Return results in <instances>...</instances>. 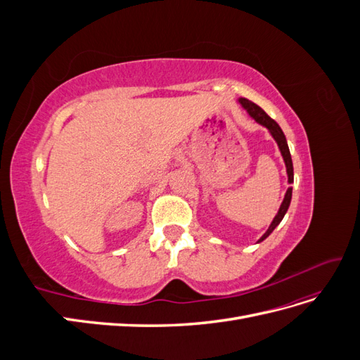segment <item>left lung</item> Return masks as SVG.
Wrapping results in <instances>:
<instances>
[{
	"mask_svg": "<svg viewBox=\"0 0 360 360\" xmlns=\"http://www.w3.org/2000/svg\"><path fill=\"white\" fill-rule=\"evenodd\" d=\"M238 102H240V105L245 108V110L248 111V114H249L250 117H252L257 123H259V124H263L264 127H267L269 132L271 134V136L275 138V141L278 143V147H279V150H281V155H282V158H284V162H285L288 183L291 184L292 180H294L292 160H291L290 148H288L287 139H285L284 132H282V129L279 127V124L275 122L274 118H270V117H269L263 110H261V108H259L258 105H255L254 102H250V101L245 99V97H240V99H238ZM291 193H292V188H288V189H287V193H285V197H284V201H282V204H281V207H279V210H278V214L275 216V219L271 221V224H270V226H269V230L263 234V237L259 238L258 243L263 242L264 238H267V237L271 234V231H274L275 228L281 224L282 217L285 216V213H287V210H288V207H290Z\"/></svg>",
	"mask_w": 360,
	"mask_h": 360,
	"instance_id": "8db88e82",
	"label": "left lung"
}]
</instances>
